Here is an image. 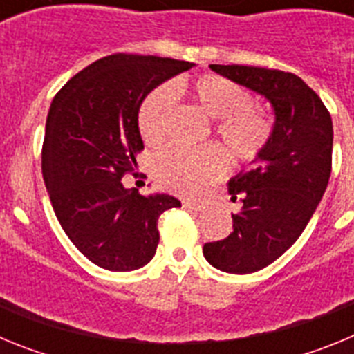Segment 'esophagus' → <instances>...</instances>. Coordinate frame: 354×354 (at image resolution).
Listing matches in <instances>:
<instances>
[{"label": "esophagus", "instance_id": "34e87169", "mask_svg": "<svg viewBox=\"0 0 354 354\" xmlns=\"http://www.w3.org/2000/svg\"><path fill=\"white\" fill-rule=\"evenodd\" d=\"M183 207L187 209V211L200 212V211H204L205 205L202 204V202H196V200H184V202H183Z\"/></svg>", "mask_w": 354, "mask_h": 354}]
</instances>
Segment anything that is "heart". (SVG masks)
Wrapping results in <instances>:
<instances>
[{"label":"heart","mask_w":354,"mask_h":354,"mask_svg":"<svg viewBox=\"0 0 354 354\" xmlns=\"http://www.w3.org/2000/svg\"><path fill=\"white\" fill-rule=\"evenodd\" d=\"M193 97L207 117L214 118L216 134L239 159L257 158L271 134V124L252 106L250 93L227 77L205 74L187 84ZM175 102L171 84H161L145 97L138 111V127L149 145H158L167 136L168 120ZM227 154L218 145L183 149L171 145L154 158L156 179L171 192L198 193L227 170Z\"/></svg>","instance_id":"heart-1"}]
</instances>
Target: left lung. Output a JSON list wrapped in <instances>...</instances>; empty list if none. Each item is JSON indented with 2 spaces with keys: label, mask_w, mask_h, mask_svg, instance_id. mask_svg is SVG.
I'll return each instance as SVG.
<instances>
[{
  "label": "left lung",
  "mask_w": 354,
  "mask_h": 354,
  "mask_svg": "<svg viewBox=\"0 0 354 354\" xmlns=\"http://www.w3.org/2000/svg\"><path fill=\"white\" fill-rule=\"evenodd\" d=\"M216 74L264 97L273 126L255 167L230 180L234 230L205 243L212 268L248 274L277 261L296 243L326 192L331 174L333 124L317 93L296 74L246 65H209Z\"/></svg>",
  "instance_id": "obj_1"
}]
</instances>
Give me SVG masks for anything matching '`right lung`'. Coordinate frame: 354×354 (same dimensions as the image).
I'll return each mask as SVG.
<instances>
[{
    "instance_id": "obj_1",
    "label": "right lung",
    "mask_w": 354,
    "mask_h": 354,
    "mask_svg": "<svg viewBox=\"0 0 354 354\" xmlns=\"http://www.w3.org/2000/svg\"><path fill=\"white\" fill-rule=\"evenodd\" d=\"M195 64L111 55L77 72L53 99L42 175L62 228L84 257L108 271L152 261L161 212L180 207L168 193L140 195L122 184L143 149L138 111L145 97Z\"/></svg>"
}]
</instances>
